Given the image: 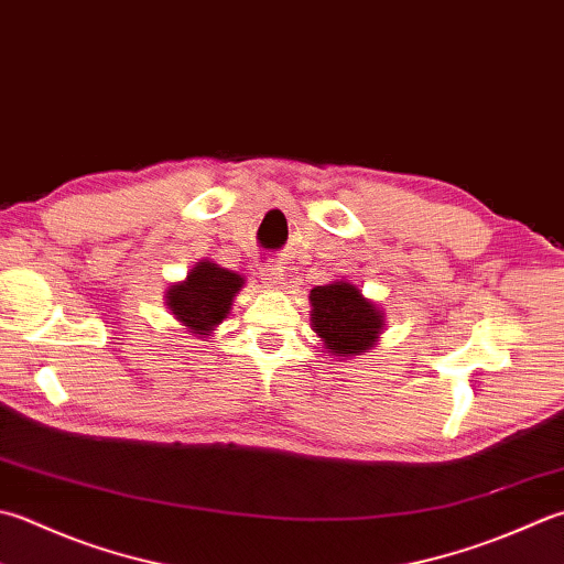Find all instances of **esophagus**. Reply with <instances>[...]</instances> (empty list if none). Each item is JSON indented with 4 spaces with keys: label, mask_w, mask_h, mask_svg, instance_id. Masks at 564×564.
Listing matches in <instances>:
<instances>
[{
    "label": "esophagus",
    "mask_w": 564,
    "mask_h": 564,
    "mask_svg": "<svg viewBox=\"0 0 564 564\" xmlns=\"http://www.w3.org/2000/svg\"><path fill=\"white\" fill-rule=\"evenodd\" d=\"M281 281H283V269H281V267H263V269H261V283H263V289L279 291Z\"/></svg>",
    "instance_id": "1"
}]
</instances>
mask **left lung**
<instances>
[{
    "label": "left lung",
    "mask_w": 564,
    "mask_h": 564,
    "mask_svg": "<svg viewBox=\"0 0 564 564\" xmlns=\"http://www.w3.org/2000/svg\"><path fill=\"white\" fill-rule=\"evenodd\" d=\"M383 307L347 279L315 285L311 291V325L325 357L355 359L373 349L383 335Z\"/></svg>",
    "instance_id": "8db88e82"
}]
</instances>
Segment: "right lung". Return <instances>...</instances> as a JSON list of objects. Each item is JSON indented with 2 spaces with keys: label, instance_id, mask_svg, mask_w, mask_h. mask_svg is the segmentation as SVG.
<instances>
[{
  "label": "right lung",
  "instance_id": "add662e5",
  "mask_svg": "<svg viewBox=\"0 0 564 564\" xmlns=\"http://www.w3.org/2000/svg\"><path fill=\"white\" fill-rule=\"evenodd\" d=\"M241 289H245V275L203 259L183 281L171 283L163 297L185 333L203 339L215 335V327L229 315Z\"/></svg>",
  "mask_w": 564,
  "mask_h": 564
}]
</instances>
